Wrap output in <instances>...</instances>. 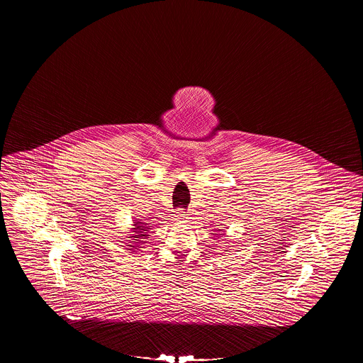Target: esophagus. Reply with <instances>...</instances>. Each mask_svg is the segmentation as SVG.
Listing matches in <instances>:
<instances>
[{"label": "esophagus", "mask_w": 363, "mask_h": 363, "mask_svg": "<svg viewBox=\"0 0 363 363\" xmlns=\"http://www.w3.org/2000/svg\"><path fill=\"white\" fill-rule=\"evenodd\" d=\"M186 216H187V214H186V211H184V210H177V214H176V220H179V221H183V220H186V218H187Z\"/></svg>", "instance_id": "1"}]
</instances>
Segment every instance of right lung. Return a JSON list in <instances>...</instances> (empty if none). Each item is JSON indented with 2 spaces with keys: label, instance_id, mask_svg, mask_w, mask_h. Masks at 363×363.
<instances>
[{
  "label": "right lung",
  "instance_id": "obj_1",
  "mask_svg": "<svg viewBox=\"0 0 363 363\" xmlns=\"http://www.w3.org/2000/svg\"><path fill=\"white\" fill-rule=\"evenodd\" d=\"M135 228L133 232H135L136 235L134 236H130V238H134L135 245H128V246H131L133 248H130L131 251H134L136 250V247H139V245L140 243H143V239H146L147 236H149V229L147 227H145L146 224L145 223H140V221H136L134 223ZM135 252V251H134Z\"/></svg>",
  "mask_w": 363,
  "mask_h": 363
}]
</instances>
